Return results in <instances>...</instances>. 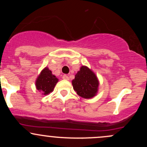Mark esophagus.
<instances>
[{"label": "esophagus", "instance_id": "esophagus-1", "mask_svg": "<svg viewBox=\"0 0 147 147\" xmlns=\"http://www.w3.org/2000/svg\"><path fill=\"white\" fill-rule=\"evenodd\" d=\"M62 78H63V79H65V80H69L68 76L66 75H64L62 76Z\"/></svg>", "mask_w": 147, "mask_h": 147}]
</instances>
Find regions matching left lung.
Segmentation results:
<instances>
[{"label":"left lung","instance_id":"obj_1","mask_svg":"<svg viewBox=\"0 0 147 147\" xmlns=\"http://www.w3.org/2000/svg\"><path fill=\"white\" fill-rule=\"evenodd\" d=\"M72 84L77 95L85 99L95 97L98 91L99 81L97 76L85 65H82L76 74Z\"/></svg>","mask_w":147,"mask_h":147}]
</instances>
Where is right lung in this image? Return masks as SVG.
Returning <instances> with one entry per match:
<instances>
[{
  "label": "right lung",
  "instance_id": "right-lung-1",
  "mask_svg": "<svg viewBox=\"0 0 147 147\" xmlns=\"http://www.w3.org/2000/svg\"><path fill=\"white\" fill-rule=\"evenodd\" d=\"M59 79L56 76L52 75L51 70L45 68L37 77L36 87L38 90L41 91L43 95H46L52 92Z\"/></svg>",
  "mask_w": 147,
  "mask_h": 147
}]
</instances>
